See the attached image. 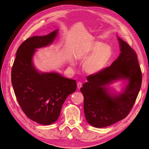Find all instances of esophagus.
Here are the masks:
<instances>
[{
    "label": "esophagus",
    "mask_w": 149,
    "mask_h": 149,
    "mask_svg": "<svg viewBox=\"0 0 149 149\" xmlns=\"http://www.w3.org/2000/svg\"><path fill=\"white\" fill-rule=\"evenodd\" d=\"M81 86H82V83L81 82H79L77 83V88L78 89H80L81 88Z\"/></svg>",
    "instance_id": "esophagus-1"
}]
</instances>
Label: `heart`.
Segmentation results:
<instances>
[{
    "instance_id": "1",
    "label": "heart",
    "mask_w": 149,
    "mask_h": 149,
    "mask_svg": "<svg viewBox=\"0 0 149 149\" xmlns=\"http://www.w3.org/2000/svg\"><path fill=\"white\" fill-rule=\"evenodd\" d=\"M76 55L78 59H86L82 65L84 71L94 75L102 72L111 62L113 57V50L110 45L94 41L81 46L77 49ZM70 63L74 65L73 61Z\"/></svg>"
}]
</instances>
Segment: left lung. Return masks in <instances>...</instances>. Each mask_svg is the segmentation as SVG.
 <instances>
[{
	"label": "left lung",
	"instance_id": "left-lung-1",
	"mask_svg": "<svg viewBox=\"0 0 149 149\" xmlns=\"http://www.w3.org/2000/svg\"><path fill=\"white\" fill-rule=\"evenodd\" d=\"M121 53L111 65L102 72L87 77L80 89L84 97V113L88 123L97 128L118 122L129 113L142 83L137 55L119 37ZM127 81L122 92L113 93L108 86L117 81Z\"/></svg>",
	"mask_w": 149,
	"mask_h": 149
}]
</instances>
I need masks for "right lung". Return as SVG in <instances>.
<instances>
[{"mask_svg": "<svg viewBox=\"0 0 149 149\" xmlns=\"http://www.w3.org/2000/svg\"><path fill=\"white\" fill-rule=\"evenodd\" d=\"M58 32L34 36L23 42L16 52L11 71V82L22 111L29 119L42 125L56 122L63 104L77 89L76 81L56 72H40L33 57L37 49L51 45Z\"/></svg>", "mask_w": 149, "mask_h": 149, "instance_id": "obj_1", "label": "right lung"}]
</instances>
